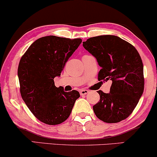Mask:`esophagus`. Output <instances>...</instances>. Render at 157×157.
<instances>
[{"instance_id":"1","label":"esophagus","mask_w":157,"mask_h":157,"mask_svg":"<svg viewBox=\"0 0 157 157\" xmlns=\"http://www.w3.org/2000/svg\"><path fill=\"white\" fill-rule=\"evenodd\" d=\"M89 93V91L86 90H80V94L81 95H84V94H86Z\"/></svg>"}]
</instances>
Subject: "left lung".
<instances>
[{"instance_id":"8db88e82","label":"left lung","mask_w":157,"mask_h":157,"mask_svg":"<svg viewBox=\"0 0 157 157\" xmlns=\"http://www.w3.org/2000/svg\"><path fill=\"white\" fill-rule=\"evenodd\" d=\"M83 46L101 67L98 81H112L110 93L98 91L100 100L93 106L96 117L106 123L127 119L144 90V65L138 52L131 44L111 35L88 38Z\"/></svg>"}]
</instances>
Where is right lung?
<instances>
[{"mask_svg": "<svg viewBox=\"0 0 157 157\" xmlns=\"http://www.w3.org/2000/svg\"><path fill=\"white\" fill-rule=\"evenodd\" d=\"M82 40L45 36L33 42L22 56L18 66L19 90L30 111L49 125L63 123L80 97L78 91L64 92L54 78L60 75L65 63Z\"/></svg>", "mask_w": 157, "mask_h": 157, "instance_id": "1", "label": "right lung"}]
</instances>
